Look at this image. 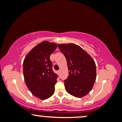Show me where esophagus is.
<instances>
[{
  "label": "esophagus",
  "instance_id": "obj_1",
  "mask_svg": "<svg viewBox=\"0 0 122 122\" xmlns=\"http://www.w3.org/2000/svg\"><path fill=\"white\" fill-rule=\"evenodd\" d=\"M60 72H61V70H59L58 71V75H59L60 74Z\"/></svg>",
  "mask_w": 122,
  "mask_h": 122
}]
</instances>
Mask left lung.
<instances>
[{"label":"left lung","instance_id":"obj_1","mask_svg":"<svg viewBox=\"0 0 122 122\" xmlns=\"http://www.w3.org/2000/svg\"><path fill=\"white\" fill-rule=\"evenodd\" d=\"M67 61L69 76L64 81L66 91L71 95L82 97L90 92L96 78L94 60L80 46L58 44Z\"/></svg>","mask_w":122,"mask_h":122}]
</instances>
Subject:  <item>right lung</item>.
Returning <instances> with one entry per match:
<instances>
[{"mask_svg":"<svg viewBox=\"0 0 122 122\" xmlns=\"http://www.w3.org/2000/svg\"><path fill=\"white\" fill-rule=\"evenodd\" d=\"M57 47L53 42L43 41L34 47L25 57L23 64L26 84L35 96L42 100L54 93L58 75L53 72L50 56Z\"/></svg>","mask_w":122,"mask_h":122,"instance_id":"1","label":"right lung"}]
</instances>
